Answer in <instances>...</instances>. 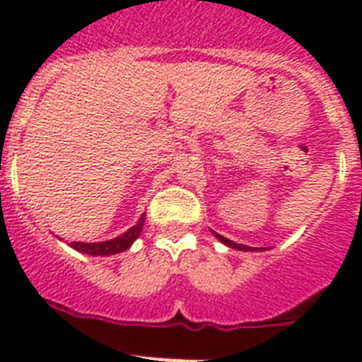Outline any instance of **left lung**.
Listing matches in <instances>:
<instances>
[{
	"instance_id": "1",
	"label": "left lung",
	"mask_w": 362,
	"mask_h": 362,
	"mask_svg": "<svg viewBox=\"0 0 362 362\" xmlns=\"http://www.w3.org/2000/svg\"><path fill=\"white\" fill-rule=\"evenodd\" d=\"M216 235V233H214ZM216 237L220 238L221 242H223V244H227V246H231V247H235V250H244V252H250V250H252V247L250 246H244V244H237V242H233V240H229V238H226V237H221V235H216Z\"/></svg>"
}]
</instances>
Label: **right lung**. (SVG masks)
I'll return each instance as SVG.
<instances>
[{
    "label": "right lung",
    "mask_w": 362,
    "mask_h": 362,
    "mask_svg": "<svg viewBox=\"0 0 362 362\" xmlns=\"http://www.w3.org/2000/svg\"><path fill=\"white\" fill-rule=\"evenodd\" d=\"M142 226H144V216H141V220L136 221V226H133L129 231H125L120 237L112 238L107 242H71V246L78 250V252L90 253V255H112V253H120L135 242V238L141 235Z\"/></svg>",
    "instance_id": "add662e5"
}]
</instances>
